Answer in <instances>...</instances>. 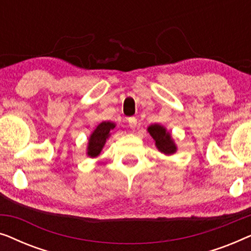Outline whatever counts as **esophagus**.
<instances>
[{
	"label": "esophagus",
	"mask_w": 251,
	"mask_h": 251,
	"mask_svg": "<svg viewBox=\"0 0 251 251\" xmlns=\"http://www.w3.org/2000/svg\"><path fill=\"white\" fill-rule=\"evenodd\" d=\"M128 123H129V126L131 129H135L137 126V119L136 118H129L128 119Z\"/></svg>",
	"instance_id": "esophagus-1"
}]
</instances>
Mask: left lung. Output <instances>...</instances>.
I'll return each instance as SVG.
<instances>
[{
  "label": "left lung",
  "mask_w": 251,
  "mask_h": 251,
  "mask_svg": "<svg viewBox=\"0 0 251 251\" xmlns=\"http://www.w3.org/2000/svg\"><path fill=\"white\" fill-rule=\"evenodd\" d=\"M150 135L155 140V145L159 151L164 154H174L176 152V145H175L173 139L167 132V130L159 125H153L149 126Z\"/></svg>",
  "instance_id": "8db88e82"
}]
</instances>
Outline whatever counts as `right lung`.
I'll list each match as a JSON object with an SVG mask.
<instances>
[{"mask_svg": "<svg viewBox=\"0 0 251 251\" xmlns=\"http://www.w3.org/2000/svg\"><path fill=\"white\" fill-rule=\"evenodd\" d=\"M115 128V125L112 122H102L97 126V129L92 132L89 139L88 145V155L91 157L97 156L102 147H104L106 139L108 138L109 131Z\"/></svg>", "mask_w": 251, "mask_h": 251, "instance_id": "1", "label": "right lung"}]
</instances>
